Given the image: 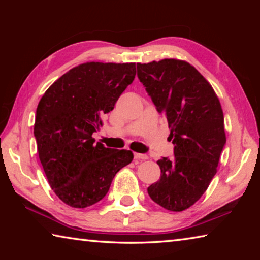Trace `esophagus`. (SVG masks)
Returning <instances> with one entry per match:
<instances>
[{
  "instance_id": "obj_1",
  "label": "esophagus",
  "mask_w": 260,
  "mask_h": 260,
  "mask_svg": "<svg viewBox=\"0 0 260 260\" xmlns=\"http://www.w3.org/2000/svg\"><path fill=\"white\" fill-rule=\"evenodd\" d=\"M134 158H135V159H138V160H144V159H148V156L144 155V153L135 152L134 153Z\"/></svg>"
}]
</instances>
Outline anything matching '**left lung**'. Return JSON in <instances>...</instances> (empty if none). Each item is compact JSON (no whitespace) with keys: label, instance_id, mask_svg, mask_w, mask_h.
Returning <instances> with one entry per match:
<instances>
[{"label":"left lung","instance_id":"1","mask_svg":"<svg viewBox=\"0 0 260 260\" xmlns=\"http://www.w3.org/2000/svg\"><path fill=\"white\" fill-rule=\"evenodd\" d=\"M136 68L156 110L166 117L174 144V157L157 161L160 179L148 193L158 205L180 212L201 199L217 173L226 144L221 105L210 83L187 61L161 59Z\"/></svg>","mask_w":260,"mask_h":260}]
</instances>
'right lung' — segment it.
<instances>
[{
    "mask_svg": "<svg viewBox=\"0 0 260 260\" xmlns=\"http://www.w3.org/2000/svg\"><path fill=\"white\" fill-rule=\"evenodd\" d=\"M135 63L90 61L73 68L48 88L34 124L39 158L52 190L72 208L83 209L107 195L133 152L95 143L101 117L135 78Z\"/></svg>",
    "mask_w": 260,
    "mask_h": 260,
    "instance_id": "right-lung-1",
    "label": "right lung"
}]
</instances>
